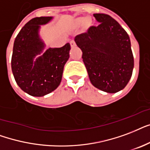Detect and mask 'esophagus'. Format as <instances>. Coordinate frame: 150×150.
Wrapping results in <instances>:
<instances>
[{"label": "esophagus", "mask_w": 150, "mask_h": 150, "mask_svg": "<svg viewBox=\"0 0 150 150\" xmlns=\"http://www.w3.org/2000/svg\"><path fill=\"white\" fill-rule=\"evenodd\" d=\"M69 44H70V46H71L72 47H75V46H76V42H75L74 40H71V41L69 42Z\"/></svg>", "instance_id": "34e87169"}]
</instances>
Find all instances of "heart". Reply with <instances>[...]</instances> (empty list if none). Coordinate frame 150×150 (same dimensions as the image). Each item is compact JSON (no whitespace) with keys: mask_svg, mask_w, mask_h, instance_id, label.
<instances>
[{"mask_svg":"<svg viewBox=\"0 0 150 150\" xmlns=\"http://www.w3.org/2000/svg\"><path fill=\"white\" fill-rule=\"evenodd\" d=\"M83 18H81V19H79V23H83Z\"/></svg>","mask_w":150,"mask_h":150,"instance_id":"b5f03b06","label":"heart"}]
</instances>
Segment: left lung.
<instances>
[{"mask_svg": "<svg viewBox=\"0 0 150 150\" xmlns=\"http://www.w3.org/2000/svg\"><path fill=\"white\" fill-rule=\"evenodd\" d=\"M99 24L75 38L91 83L108 93L125 88L132 77L134 57L124 28L105 14H94Z\"/></svg>", "mask_w": 150, "mask_h": 150, "instance_id": "1", "label": "left lung"}]
</instances>
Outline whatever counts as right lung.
<instances>
[{"label": "right lung", "mask_w": 150, "mask_h": 150, "mask_svg": "<svg viewBox=\"0 0 150 150\" xmlns=\"http://www.w3.org/2000/svg\"><path fill=\"white\" fill-rule=\"evenodd\" d=\"M52 17H36L23 26L16 38L11 56V70L19 88L32 96H44L55 90L61 82L64 65L69 57L70 45L48 48L42 52L45 45L38 32L40 25Z\"/></svg>", "instance_id": "1"}]
</instances>
